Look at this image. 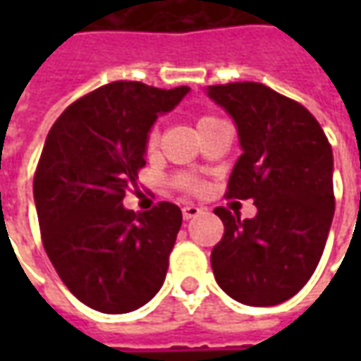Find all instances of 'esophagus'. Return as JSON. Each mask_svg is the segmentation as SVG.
Returning <instances> with one entry per match:
<instances>
[{
    "label": "esophagus",
    "mask_w": 361,
    "mask_h": 361,
    "mask_svg": "<svg viewBox=\"0 0 361 361\" xmlns=\"http://www.w3.org/2000/svg\"><path fill=\"white\" fill-rule=\"evenodd\" d=\"M181 212H183V219L189 220V219H195V216H199V214L203 212V209H201V207H197V204H185V207L181 209Z\"/></svg>",
    "instance_id": "1"
}]
</instances>
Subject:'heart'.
I'll use <instances>...</instances> for the list:
<instances>
[{
    "mask_svg": "<svg viewBox=\"0 0 361 361\" xmlns=\"http://www.w3.org/2000/svg\"><path fill=\"white\" fill-rule=\"evenodd\" d=\"M214 119H216V118H211V116H203V118L197 121V129H199V127L207 126V123H211V121H214ZM157 141H158L157 131H150L149 141H147V147H149V149H154V147H157Z\"/></svg>",
    "mask_w": 361,
    "mask_h": 361,
    "instance_id": "obj_1",
    "label": "heart"
}]
</instances>
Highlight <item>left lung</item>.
I'll list each match as a JSON object with an SVG mask.
<instances>
[{
    "mask_svg": "<svg viewBox=\"0 0 361 361\" xmlns=\"http://www.w3.org/2000/svg\"><path fill=\"white\" fill-rule=\"evenodd\" d=\"M204 92L234 119L242 147L228 197L257 207L245 220L214 209L224 224L211 253L214 279L235 302L279 305L305 286L325 250L334 214L333 149L302 104L261 82Z\"/></svg>",
    "mask_w": 361,
    "mask_h": 361,
    "instance_id": "1",
    "label": "left lung"
}]
</instances>
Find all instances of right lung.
Here are the masks:
<instances>
[{
    "label": "right lung",
    "instance_id": "obj_1",
    "mask_svg": "<svg viewBox=\"0 0 361 361\" xmlns=\"http://www.w3.org/2000/svg\"><path fill=\"white\" fill-rule=\"evenodd\" d=\"M189 87L154 89L116 81L82 96L54 123L35 173L44 250L71 294L102 313H129L162 288L181 211L123 207L147 157L158 116Z\"/></svg>",
    "mask_w": 361,
    "mask_h": 361
}]
</instances>
